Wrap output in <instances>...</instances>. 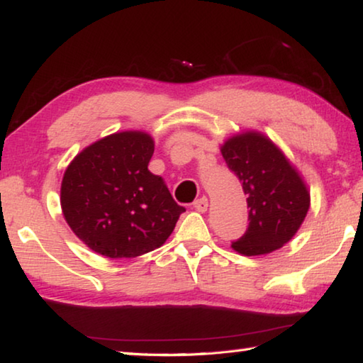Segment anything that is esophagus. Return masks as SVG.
I'll list each match as a JSON object with an SVG mask.
<instances>
[{
    "instance_id": "esophagus-1",
    "label": "esophagus",
    "mask_w": 363,
    "mask_h": 363,
    "mask_svg": "<svg viewBox=\"0 0 363 363\" xmlns=\"http://www.w3.org/2000/svg\"><path fill=\"white\" fill-rule=\"evenodd\" d=\"M194 208H195L196 211H200V213H204V211L208 209V199H206V196H201V199L196 200V201L194 203Z\"/></svg>"
}]
</instances>
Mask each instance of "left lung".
<instances>
[{
	"label": "left lung",
	"instance_id": "1",
	"mask_svg": "<svg viewBox=\"0 0 363 363\" xmlns=\"http://www.w3.org/2000/svg\"><path fill=\"white\" fill-rule=\"evenodd\" d=\"M223 160L242 184L249 225L232 247L242 255H262L292 240L309 209V192L286 155L255 131L230 138Z\"/></svg>",
	"mask_w": 363,
	"mask_h": 363
}]
</instances>
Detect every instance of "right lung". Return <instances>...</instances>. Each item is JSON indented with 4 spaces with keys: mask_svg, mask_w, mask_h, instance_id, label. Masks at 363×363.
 I'll use <instances>...</instances> for the list:
<instances>
[{
    "mask_svg": "<svg viewBox=\"0 0 363 363\" xmlns=\"http://www.w3.org/2000/svg\"><path fill=\"white\" fill-rule=\"evenodd\" d=\"M152 154L147 133L122 131L90 144L65 171L63 216L96 254L131 259L150 252L168 240L186 211L147 169Z\"/></svg>",
    "mask_w": 363,
    "mask_h": 363,
    "instance_id": "1",
    "label": "right lung"
}]
</instances>
